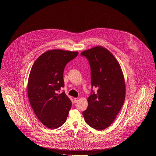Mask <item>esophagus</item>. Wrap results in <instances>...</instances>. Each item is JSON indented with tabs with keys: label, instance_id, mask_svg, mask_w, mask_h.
<instances>
[{
	"label": "esophagus",
	"instance_id": "1",
	"mask_svg": "<svg viewBox=\"0 0 156 156\" xmlns=\"http://www.w3.org/2000/svg\"><path fill=\"white\" fill-rule=\"evenodd\" d=\"M74 101L75 103H76V102H78V98H74Z\"/></svg>",
	"mask_w": 156,
	"mask_h": 156
}]
</instances>
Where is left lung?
I'll return each instance as SVG.
<instances>
[{
	"mask_svg": "<svg viewBox=\"0 0 156 156\" xmlns=\"http://www.w3.org/2000/svg\"><path fill=\"white\" fill-rule=\"evenodd\" d=\"M90 67L91 85L97 89L88 98L82 115L85 122L96 130H104L113 122L125 99L126 85L119 62L108 49L96 46L81 53Z\"/></svg>",
	"mask_w": 156,
	"mask_h": 156,
	"instance_id": "obj_1",
	"label": "left lung"
}]
</instances>
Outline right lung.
Listing matches in <instances>:
<instances>
[{"instance_id":"right-lung-1","label":"right lung","mask_w":156,"mask_h":156,"mask_svg":"<svg viewBox=\"0 0 156 156\" xmlns=\"http://www.w3.org/2000/svg\"><path fill=\"white\" fill-rule=\"evenodd\" d=\"M78 54V51L50 50L31 67L27 83L29 102L37 118L49 129L58 128L67 120L72 102L65 92L58 91L64 87V68Z\"/></svg>"}]
</instances>
